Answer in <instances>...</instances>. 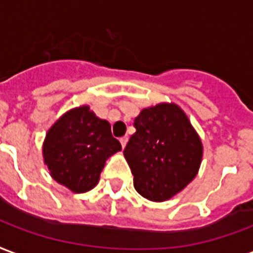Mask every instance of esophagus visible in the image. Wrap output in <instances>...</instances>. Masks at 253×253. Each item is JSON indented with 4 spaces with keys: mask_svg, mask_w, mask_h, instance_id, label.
Instances as JSON below:
<instances>
[{
    "mask_svg": "<svg viewBox=\"0 0 253 253\" xmlns=\"http://www.w3.org/2000/svg\"><path fill=\"white\" fill-rule=\"evenodd\" d=\"M120 143H121V147L125 148V145H126V143H128V136H123V137L120 139Z\"/></svg>",
    "mask_w": 253,
    "mask_h": 253,
    "instance_id": "obj_1",
    "label": "esophagus"
}]
</instances>
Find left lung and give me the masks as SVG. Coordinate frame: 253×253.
Masks as SVG:
<instances>
[{"label":"left lung","mask_w":253,"mask_h":253,"mask_svg":"<svg viewBox=\"0 0 253 253\" xmlns=\"http://www.w3.org/2000/svg\"><path fill=\"white\" fill-rule=\"evenodd\" d=\"M134 132L124 149L133 186L144 198L169 200L198 172L202 143L185 112L175 104L143 109L134 119Z\"/></svg>","instance_id":"1"}]
</instances>
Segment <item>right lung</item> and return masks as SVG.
<instances>
[{
  "label": "right lung",
  "mask_w": 253,
  "mask_h": 253,
  "mask_svg": "<svg viewBox=\"0 0 253 253\" xmlns=\"http://www.w3.org/2000/svg\"><path fill=\"white\" fill-rule=\"evenodd\" d=\"M121 149L110 124L84 105L64 113L45 134L44 163L60 185L86 193L98 183L105 162Z\"/></svg>",
  "instance_id": "right-lung-1"
}]
</instances>
